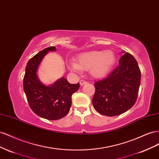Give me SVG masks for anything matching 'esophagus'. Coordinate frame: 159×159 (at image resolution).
<instances>
[{
  "label": "esophagus",
  "mask_w": 159,
  "mask_h": 159,
  "mask_svg": "<svg viewBox=\"0 0 159 159\" xmlns=\"http://www.w3.org/2000/svg\"><path fill=\"white\" fill-rule=\"evenodd\" d=\"M80 83V85H83L86 84L88 82H87V81H84V80H81Z\"/></svg>",
  "instance_id": "esophagus-1"
}]
</instances>
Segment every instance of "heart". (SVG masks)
<instances>
[{
  "mask_svg": "<svg viewBox=\"0 0 159 159\" xmlns=\"http://www.w3.org/2000/svg\"><path fill=\"white\" fill-rule=\"evenodd\" d=\"M115 61L113 51H91L80 54L75 61L71 62V68L75 71H90L95 78L106 75L112 68Z\"/></svg>",
  "mask_w": 159,
  "mask_h": 159,
  "instance_id": "1",
  "label": "heart"
}]
</instances>
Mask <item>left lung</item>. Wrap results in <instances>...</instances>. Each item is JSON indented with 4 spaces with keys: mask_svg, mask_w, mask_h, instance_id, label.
Masks as SVG:
<instances>
[{
    "mask_svg": "<svg viewBox=\"0 0 159 159\" xmlns=\"http://www.w3.org/2000/svg\"><path fill=\"white\" fill-rule=\"evenodd\" d=\"M141 76L135 58L129 53H125L119 65L106 78L95 82L92 99L95 109L109 117L127 111L137 101Z\"/></svg>",
    "mask_w": 159,
    "mask_h": 159,
    "instance_id": "8db88e82",
    "label": "left lung"
}]
</instances>
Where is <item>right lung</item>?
Instances as JSON below:
<instances>
[{
    "label": "right lung",
    "mask_w": 159,
    "mask_h": 159,
    "mask_svg": "<svg viewBox=\"0 0 159 159\" xmlns=\"http://www.w3.org/2000/svg\"><path fill=\"white\" fill-rule=\"evenodd\" d=\"M51 46L38 52L28 61L23 80V87L28 104L37 115L48 120L60 119L68 113L71 95L80 88V84H70L62 78L50 86L43 85L36 71L41 60L48 51H55Z\"/></svg>",
    "instance_id": "right-lung-1"
}]
</instances>
